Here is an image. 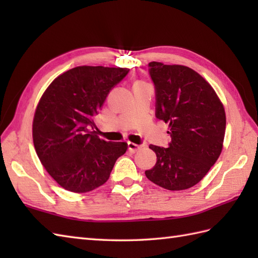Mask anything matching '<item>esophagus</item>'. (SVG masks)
Masks as SVG:
<instances>
[{
  "label": "esophagus",
  "mask_w": 258,
  "mask_h": 258,
  "mask_svg": "<svg viewBox=\"0 0 258 258\" xmlns=\"http://www.w3.org/2000/svg\"><path fill=\"white\" fill-rule=\"evenodd\" d=\"M127 149H128V151L131 153H135V152H138L141 149V146L138 145V144H134V143H131V142H128V143H127Z\"/></svg>",
  "instance_id": "obj_1"
}]
</instances>
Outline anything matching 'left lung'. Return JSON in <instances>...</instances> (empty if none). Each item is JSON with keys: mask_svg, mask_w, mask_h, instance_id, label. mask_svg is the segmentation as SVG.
<instances>
[{"mask_svg": "<svg viewBox=\"0 0 258 258\" xmlns=\"http://www.w3.org/2000/svg\"><path fill=\"white\" fill-rule=\"evenodd\" d=\"M156 92V117L168 124V147L150 145L155 166L145 171L151 182L169 190L200 183L220 157L226 128L223 103L211 84L184 65L151 62Z\"/></svg>", "mask_w": 258, "mask_h": 258, "instance_id": "obj_1", "label": "left lung"}]
</instances>
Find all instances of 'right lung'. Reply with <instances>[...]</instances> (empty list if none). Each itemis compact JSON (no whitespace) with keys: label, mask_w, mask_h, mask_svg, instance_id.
<instances>
[{"label":"right lung","mask_w":258,"mask_h":258,"mask_svg":"<svg viewBox=\"0 0 258 258\" xmlns=\"http://www.w3.org/2000/svg\"><path fill=\"white\" fill-rule=\"evenodd\" d=\"M130 69L78 67L58 75L38 102L32 135L42 165L64 189L91 191L106 182L127 150L98 138L94 116Z\"/></svg>","instance_id":"right-lung-1"}]
</instances>
